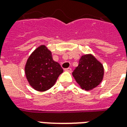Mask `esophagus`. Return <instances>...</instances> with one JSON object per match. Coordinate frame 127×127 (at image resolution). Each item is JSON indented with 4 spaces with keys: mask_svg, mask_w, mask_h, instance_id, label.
<instances>
[{
    "mask_svg": "<svg viewBox=\"0 0 127 127\" xmlns=\"http://www.w3.org/2000/svg\"><path fill=\"white\" fill-rule=\"evenodd\" d=\"M71 70L72 69H71V68H67V69H65V71H68L69 72V73H71Z\"/></svg>",
    "mask_w": 127,
    "mask_h": 127,
    "instance_id": "obj_1",
    "label": "esophagus"
}]
</instances>
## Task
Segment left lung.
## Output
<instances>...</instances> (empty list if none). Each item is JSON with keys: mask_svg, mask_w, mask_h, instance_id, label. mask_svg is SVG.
<instances>
[{"mask_svg": "<svg viewBox=\"0 0 127 127\" xmlns=\"http://www.w3.org/2000/svg\"><path fill=\"white\" fill-rule=\"evenodd\" d=\"M72 75L82 89L92 91L103 79L104 67L92 54H84L81 56L79 64Z\"/></svg>", "mask_w": 127, "mask_h": 127, "instance_id": "left-lung-1", "label": "left lung"}]
</instances>
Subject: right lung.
<instances>
[{"label": "right lung", "mask_w": 127, "mask_h": 127, "mask_svg": "<svg viewBox=\"0 0 127 127\" xmlns=\"http://www.w3.org/2000/svg\"><path fill=\"white\" fill-rule=\"evenodd\" d=\"M24 69L30 86L41 92L52 88L63 72L60 64L53 60L52 52L45 45H40L32 52Z\"/></svg>", "instance_id": "obj_1"}]
</instances>
